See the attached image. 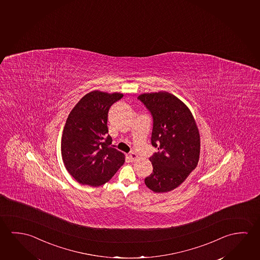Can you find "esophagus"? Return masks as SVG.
<instances>
[{"instance_id":"obj_1","label":"esophagus","mask_w":260,"mask_h":260,"mask_svg":"<svg viewBox=\"0 0 260 260\" xmlns=\"http://www.w3.org/2000/svg\"><path fill=\"white\" fill-rule=\"evenodd\" d=\"M138 155L136 154V153H131L129 154V159H130V161H136L138 160Z\"/></svg>"}]
</instances>
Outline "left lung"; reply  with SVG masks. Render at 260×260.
<instances>
[{
  "instance_id": "8db88e82",
  "label": "left lung",
  "mask_w": 260,
  "mask_h": 260,
  "mask_svg": "<svg viewBox=\"0 0 260 260\" xmlns=\"http://www.w3.org/2000/svg\"><path fill=\"white\" fill-rule=\"evenodd\" d=\"M137 99L153 116L152 144L159 150L150 157L153 173L144 179L154 192H167L181 185L198 165L200 133L185 104L166 91L144 93Z\"/></svg>"
}]
</instances>
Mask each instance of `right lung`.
<instances>
[{
	"label": "right lung",
	"instance_id": "right-lung-1",
	"mask_svg": "<svg viewBox=\"0 0 260 260\" xmlns=\"http://www.w3.org/2000/svg\"><path fill=\"white\" fill-rule=\"evenodd\" d=\"M123 96L92 91L68 116L62 134V160L70 175L83 185H103L124 165V153L113 147L107 135L109 108Z\"/></svg>",
	"mask_w": 260,
	"mask_h": 260
}]
</instances>
